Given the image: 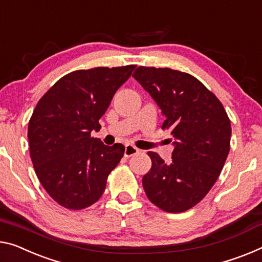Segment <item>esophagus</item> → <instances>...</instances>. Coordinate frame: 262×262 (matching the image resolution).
<instances>
[{
	"label": "esophagus",
	"mask_w": 262,
	"mask_h": 262,
	"mask_svg": "<svg viewBox=\"0 0 262 262\" xmlns=\"http://www.w3.org/2000/svg\"><path fill=\"white\" fill-rule=\"evenodd\" d=\"M139 150L137 147H135L134 145H126L125 146V151H124V156L125 157H131L136 154H138Z\"/></svg>",
	"instance_id": "obj_1"
}]
</instances>
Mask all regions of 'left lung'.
I'll list each match as a JSON object with an SVG mask.
<instances>
[{"mask_svg": "<svg viewBox=\"0 0 262 262\" xmlns=\"http://www.w3.org/2000/svg\"><path fill=\"white\" fill-rule=\"evenodd\" d=\"M132 77L162 110V128L173 137L170 164L147 152L152 166L143 177L144 191L162 210L184 212L198 204L218 179L229 152L231 122L220 100L191 75L138 67Z\"/></svg>", "mask_w": 262, "mask_h": 262, "instance_id": "obj_1", "label": "left lung"}]
</instances>
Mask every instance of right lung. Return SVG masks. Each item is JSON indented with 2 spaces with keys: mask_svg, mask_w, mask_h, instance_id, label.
<instances>
[{
  "mask_svg": "<svg viewBox=\"0 0 262 262\" xmlns=\"http://www.w3.org/2000/svg\"><path fill=\"white\" fill-rule=\"evenodd\" d=\"M136 66L70 72L39 99L28 126L30 157L39 183L56 203L82 210L102 196L125 151L91 137L111 99Z\"/></svg>",
  "mask_w": 262,
  "mask_h": 262,
  "instance_id": "add662e5",
  "label": "right lung"
}]
</instances>
